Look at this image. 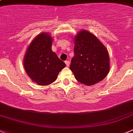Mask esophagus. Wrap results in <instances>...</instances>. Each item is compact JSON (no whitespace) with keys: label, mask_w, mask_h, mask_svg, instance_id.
<instances>
[{"label":"esophagus","mask_w":133,"mask_h":133,"mask_svg":"<svg viewBox=\"0 0 133 133\" xmlns=\"http://www.w3.org/2000/svg\"><path fill=\"white\" fill-rule=\"evenodd\" d=\"M65 64L66 65V66H69V65H70V62H69V61H66Z\"/></svg>","instance_id":"34e87169"}]
</instances>
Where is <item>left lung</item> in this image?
Returning <instances> with one entry per match:
<instances>
[{
  "label": "left lung",
  "mask_w": 133,
  "mask_h": 133,
  "mask_svg": "<svg viewBox=\"0 0 133 133\" xmlns=\"http://www.w3.org/2000/svg\"><path fill=\"white\" fill-rule=\"evenodd\" d=\"M74 57L70 69L80 83L92 86L102 81L109 71L108 49L94 34L83 30L75 37Z\"/></svg>",
  "instance_id": "8db88e82"
}]
</instances>
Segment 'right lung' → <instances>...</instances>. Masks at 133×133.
<instances>
[{
  "instance_id": "1",
  "label": "right lung",
  "mask_w": 133,
  "mask_h": 133,
  "mask_svg": "<svg viewBox=\"0 0 133 133\" xmlns=\"http://www.w3.org/2000/svg\"><path fill=\"white\" fill-rule=\"evenodd\" d=\"M52 43L50 34H39L31 41L24 56L25 72L33 82L40 86L53 83L66 66L52 51Z\"/></svg>"
}]
</instances>
